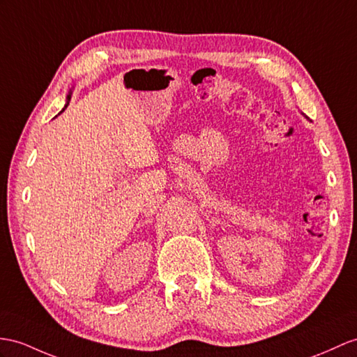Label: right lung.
<instances>
[{"mask_svg": "<svg viewBox=\"0 0 357 357\" xmlns=\"http://www.w3.org/2000/svg\"><path fill=\"white\" fill-rule=\"evenodd\" d=\"M71 93H73V92H69V93H68V97H66V104H65V107L62 109V112H63V110H65V109L68 107V104H69V100H71Z\"/></svg>", "mask_w": 357, "mask_h": 357, "instance_id": "add662e5", "label": "right lung"}]
</instances>
